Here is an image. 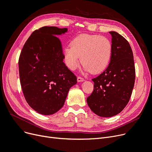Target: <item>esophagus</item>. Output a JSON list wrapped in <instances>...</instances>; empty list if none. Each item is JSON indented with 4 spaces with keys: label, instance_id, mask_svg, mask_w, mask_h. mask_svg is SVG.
<instances>
[{
    "label": "esophagus",
    "instance_id": "obj_1",
    "mask_svg": "<svg viewBox=\"0 0 152 152\" xmlns=\"http://www.w3.org/2000/svg\"><path fill=\"white\" fill-rule=\"evenodd\" d=\"M84 81H85V80H84L83 77H77V82H83Z\"/></svg>",
    "mask_w": 152,
    "mask_h": 152
}]
</instances>
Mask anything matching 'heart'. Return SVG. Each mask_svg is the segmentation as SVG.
<instances>
[{"label":"heart","mask_w":152,"mask_h":152,"mask_svg":"<svg viewBox=\"0 0 152 152\" xmlns=\"http://www.w3.org/2000/svg\"><path fill=\"white\" fill-rule=\"evenodd\" d=\"M112 53L113 45L109 39L89 34L76 36L63 49L64 63L70 70L77 68L80 57L84 68L92 74H99L107 68Z\"/></svg>","instance_id":"heart-1"}]
</instances>
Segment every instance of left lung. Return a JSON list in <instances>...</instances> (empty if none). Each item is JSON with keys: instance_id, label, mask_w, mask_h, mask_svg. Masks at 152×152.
<instances>
[{"instance_id": "1", "label": "left lung", "mask_w": 152, "mask_h": 152, "mask_svg": "<svg viewBox=\"0 0 152 152\" xmlns=\"http://www.w3.org/2000/svg\"><path fill=\"white\" fill-rule=\"evenodd\" d=\"M113 53L109 66L93 78L94 89L87 98L91 110L102 117H111L125 108L131 97L135 79L133 54L126 39L110 31Z\"/></svg>"}]
</instances>
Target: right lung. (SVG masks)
Instances as JSON below:
<instances>
[{
  "label": "right lung",
  "mask_w": 152,
  "mask_h": 152,
  "mask_svg": "<svg viewBox=\"0 0 152 152\" xmlns=\"http://www.w3.org/2000/svg\"><path fill=\"white\" fill-rule=\"evenodd\" d=\"M67 28L45 26L34 31L22 49L19 59L20 81L27 103L37 113L50 115L63 107L76 76L63 62L61 42L57 36Z\"/></svg>",
  "instance_id": "right-lung-1"
}]
</instances>
